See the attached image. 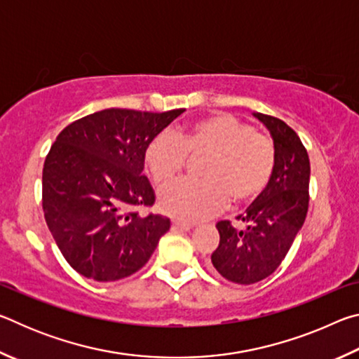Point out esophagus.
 I'll list each match as a JSON object with an SVG mask.
<instances>
[{
	"mask_svg": "<svg viewBox=\"0 0 359 359\" xmlns=\"http://www.w3.org/2000/svg\"><path fill=\"white\" fill-rule=\"evenodd\" d=\"M191 228H193V223L172 222V231H190Z\"/></svg>",
	"mask_w": 359,
	"mask_h": 359,
	"instance_id": "esophagus-1",
	"label": "esophagus"
}]
</instances>
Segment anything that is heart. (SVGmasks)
Returning <instances> with one entry per match:
<instances>
[{
	"label": "heart",
	"instance_id": "1",
	"mask_svg": "<svg viewBox=\"0 0 359 359\" xmlns=\"http://www.w3.org/2000/svg\"><path fill=\"white\" fill-rule=\"evenodd\" d=\"M187 154H208L204 179H182L163 188L160 209L194 222L233 204H247L267 188L276 166V149L267 136L231 114H214L172 135H158L145 149V166L158 185L171 182L185 166Z\"/></svg>",
	"mask_w": 359,
	"mask_h": 359
}]
</instances>
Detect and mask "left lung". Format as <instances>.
Masks as SVG:
<instances>
[{"instance_id":"left-lung-1","label":"left lung","mask_w":359,"mask_h":359,"mask_svg":"<svg viewBox=\"0 0 359 359\" xmlns=\"http://www.w3.org/2000/svg\"><path fill=\"white\" fill-rule=\"evenodd\" d=\"M253 115L274 141V172L263 194L238 217L247 223L245 229H236L228 220L217 223L220 244L210 257L218 274L239 285L263 280L280 266L309 209L311 161L299 136L280 118Z\"/></svg>"}]
</instances>
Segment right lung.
Returning a JSON list of instances; mask_svg holds the SVG:
<instances>
[{
    "label": "right lung",
    "instance_id": "add662e5",
    "mask_svg": "<svg viewBox=\"0 0 359 359\" xmlns=\"http://www.w3.org/2000/svg\"><path fill=\"white\" fill-rule=\"evenodd\" d=\"M182 112L104 109L57 136L42 169V209L79 274L96 282L135 274L171 228L166 217H141L133 209L155 203L142 175L145 149Z\"/></svg>",
    "mask_w": 359,
    "mask_h": 359
}]
</instances>
